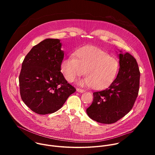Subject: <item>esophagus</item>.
I'll return each instance as SVG.
<instances>
[{
	"label": "esophagus",
	"mask_w": 155,
	"mask_h": 155,
	"mask_svg": "<svg viewBox=\"0 0 155 155\" xmlns=\"http://www.w3.org/2000/svg\"><path fill=\"white\" fill-rule=\"evenodd\" d=\"M77 91H78L79 93H83V92H84V90H82V89H80V88H77Z\"/></svg>",
	"instance_id": "esophagus-1"
}]
</instances>
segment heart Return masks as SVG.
Segmentation results:
<instances>
[{"label":"heart","mask_w":155,"mask_h":155,"mask_svg":"<svg viewBox=\"0 0 155 155\" xmlns=\"http://www.w3.org/2000/svg\"><path fill=\"white\" fill-rule=\"evenodd\" d=\"M65 80L74 81L82 75L86 78L81 84L91 86L96 90L108 87L115 79L119 69L118 61L108 53L94 46H85L78 49L75 57L64 58L61 65Z\"/></svg>","instance_id":"obj_1"}]
</instances>
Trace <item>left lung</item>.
Here are the masks:
<instances>
[{"label": "left lung", "instance_id": "left-lung-1", "mask_svg": "<svg viewBox=\"0 0 155 155\" xmlns=\"http://www.w3.org/2000/svg\"><path fill=\"white\" fill-rule=\"evenodd\" d=\"M119 58L116 79L107 89L93 93V101L86 109L89 117L100 123H114L124 117L139 94L140 74L136 59L128 53Z\"/></svg>", "mask_w": 155, "mask_h": 155}]
</instances>
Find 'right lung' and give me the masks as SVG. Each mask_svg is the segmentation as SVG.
<instances>
[{"mask_svg": "<svg viewBox=\"0 0 155 155\" xmlns=\"http://www.w3.org/2000/svg\"><path fill=\"white\" fill-rule=\"evenodd\" d=\"M61 46L59 39L47 38L35 45L22 63L20 95L25 104L37 114L58 111L76 91L61 72L64 58Z\"/></svg>", "mask_w": 155, "mask_h": 155, "instance_id": "add662e5", "label": "right lung"}]
</instances>
